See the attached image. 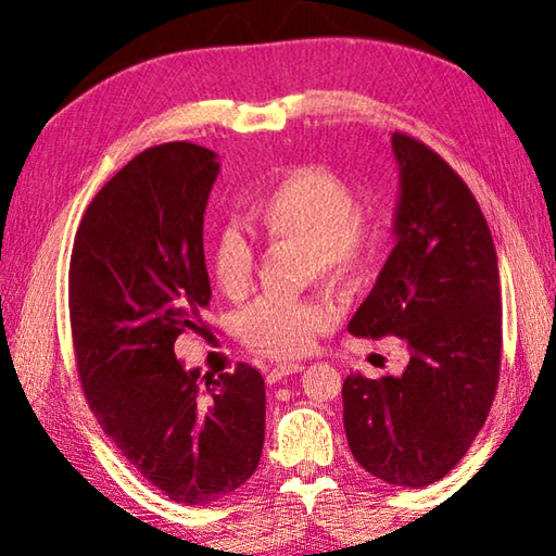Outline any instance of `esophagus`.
<instances>
[{
    "label": "esophagus",
    "instance_id": "1",
    "mask_svg": "<svg viewBox=\"0 0 556 556\" xmlns=\"http://www.w3.org/2000/svg\"><path fill=\"white\" fill-rule=\"evenodd\" d=\"M303 370L301 363H277L275 368L267 372V382H277V380H285L289 375H296Z\"/></svg>",
    "mask_w": 556,
    "mask_h": 556
}]
</instances>
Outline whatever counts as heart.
I'll list each match as a JSON object with an SVG mask.
<instances>
[{
  "label": "heart",
  "mask_w": 556,
  "mask_h": 556,
  "mask_svg": "<svg viewBox=\"0 0 556 556\" xmlns=\"http://www.w3.org/2000/svg\"><path fill=\"white\" fill-rule=\"evenodd\" d=\"M248 227L267 241L305 245L308 271L329 281H353L370 269L380 231L358 215V195L323 164L281 172L248 207ZM207 269L227 296H243L253 281V248L236 229L207 241ZM329 313L313 301L260 299L236 317V334L269 358H299L327 332Z\"/></svg>",
  "instance_id": "heart-1"
}]
</instances>
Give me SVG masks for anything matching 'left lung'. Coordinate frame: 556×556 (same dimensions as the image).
I'll return each mask as SVG.
<instances>
[{
	"mask_svg": "<svg viewBox=\"0 0 556 556\" xmlns=\"http://www.w3.org/2000/svg\"><path fill=\"white\" fill-rule=\"evenodd\" d=\"M396 245L351 317L356 337H399V377L341 387L351 454L370 476L420 490L444 478L485 425L502 365L500 267L466 181L420 140L392 136Z\"/></svg>",
	"mask_w": 556,
	"mask_h": 556,
	"instance_id": "1",
	"label": "left lung"
}]
</instances>
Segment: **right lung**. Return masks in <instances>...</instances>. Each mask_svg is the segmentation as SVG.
Listing matches in <instances>:
<instances>
[{"instance_id": "right-lung-1", "label": "right lung", "mask_w": 556, "mask_h": 556, "mask_svg": "<svg viewBox=\"0 0 556 556\" xmlns=\"http://www.w3.org/2000/svg\"><path fill=\"white\" fill-rule=\"evenodd\" d=\"M217 155L193 143L148 148L92 198L68 267L78 377L92 416L150 485L205 506L255 473L265 380L239 363L186 370L174 341L203 332L210 277L203 215Z\"/></svg>"}]
</instances>
